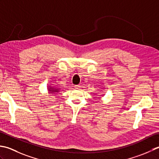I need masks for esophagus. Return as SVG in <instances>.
Segmentation results:
<instances>
[{
	"mask_svg": "<svg viewBox=\"0 0 159 159\" xmlns=\"http://www.w3.org/2000/svg\"><path fill=\"white\" fill-rule=\"evenodd\" d=\"M75 89H80V86H79V85H75Z\"/></svg>",
	"mask_w": 159,
	"mask_h": 159,
	"instance_id": "esophagus-1",
	"label": "esophagus"
}]
</instances>
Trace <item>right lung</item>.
Segmentation results:
<instances>
[{
    "label": "right lung",
    "mask_w": 159,
    "mask_h": 159,
    "mask_svg": "<svg viewBox=\"0 0 159 159\" xmlns=\"http://www.w3.org/2000/svg\"><path fill=\"white\" fill-rule=\"evenodd\" d=\"M49 91H51V92H57V90L56 89V90H53V89H51V90H49Z\"/></svg>",
    "instance_id": "obj_1"
}]
</instances>
